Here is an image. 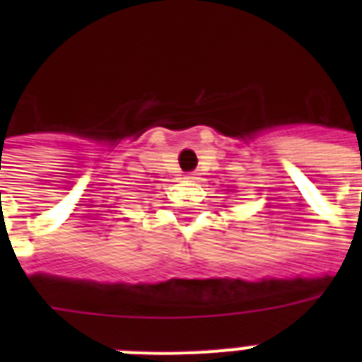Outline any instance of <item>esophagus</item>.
<instances>
[{
  "instance_id": "esophagus-1",
  "label": "esophagus",
  "mask_w": 362,
  "mask_h": 362,
  "mask_svg": "<svg viewBox=\"0 0 362 362\" xmlns=\"http://www.w3.org/2000/svg\"><path fill=\"white\" fill-rule=\"evenodd\" d=\"M187 178H189V180H195L197 176H195V175H189V176H187Z\"/></svg>"
}]
</instances>
